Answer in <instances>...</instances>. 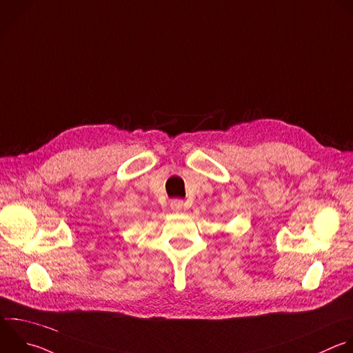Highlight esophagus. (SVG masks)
I'll use <instances>...</instances> for the list:
<instances>
[{
	"mask_svg": "<svg viewBox=\"0 0 353 353\" xmlns=\"http://www.w3.org/2000/svg\"><path fill=\"white\" fill-rule=\"evenodd\" d=\"M183 201H180V199H174V201H172L170 202V208L173 209V210H176V212H180L181 209H183Z\"/></svg>",
	"mask_w": 353,
	"mask_h": 353,
	"instance_id": "obj_1",
	"label": "esophagus"
}]
</instances>
